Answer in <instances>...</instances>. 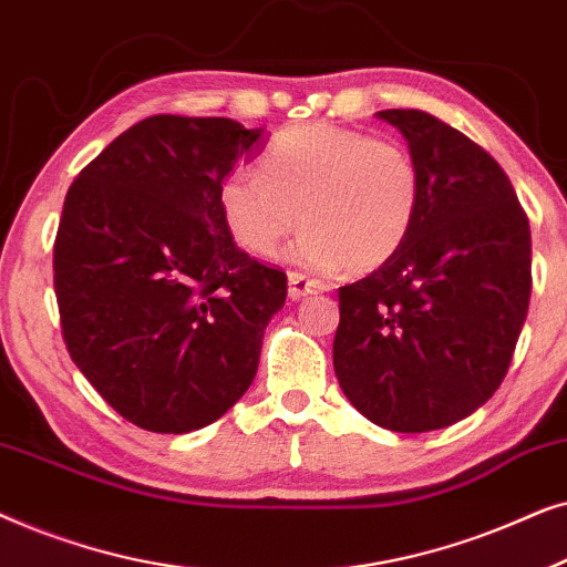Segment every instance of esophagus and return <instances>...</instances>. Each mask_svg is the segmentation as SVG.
I'll return each mask as SVG.
<instances>
[{
    "label": "esophagus",
    "mask_w": 567,
    "mask_h": 567,
    "mask_svg": "<svg viewBox=\"0 0 567 567\" xmlns=\"http://www.w3.org/2000/svg\"><path fill=\"white\" fill-rule=\"evenodd\" d=\"M328 289H330V286L324 281H317V278L297 274V270H291V274H289V297L291 299H301V297H307V293H320V291H328Z\"/></svg>",
    "instance_id": "obj_1"
}]
</instances>
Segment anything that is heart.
Returning <instances> with one entry per match:
<instances>
[{"mask_svg": "<svg viewBox=\"0 0 567 567\" xmlns=\"http://www.w3.org/2000/svg\"><path fill=\"white\" fill-rule=\"evenodd\" d=\"M423 177L413 154L390 138L312 121L278 131L258 173L235 169L219 214L245 252L268 258L297 229L293 258L309 268L371 274L413 235Z\"/></svg>", "mask_w": 567, "mask_h": 567, "instance_id": "heart-1", "label": "heart"}]
</instances>
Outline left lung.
Segmentation results:
<instances>
[{
	"label": "left lung",
	"instance_id": "8db88e82",
	"mask_svg": "<svg viewBox=\"0 0 567 567\" xmlns=\"http://www.w3.org/2000/svg\"><path fill=\"white\" fill-rule=\"evenodd\" d=\"M405 136L423 200L405 247L340 286L332 367L371 423L446 429L506 377L532 293V231L498 162L423 111H379Z\"/></svg>",
	"mask_w": 567,
	"mask_h": 567
}]
</instances>
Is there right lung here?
Returning a JSON list of instances; mask_svg holds the SVG:
<instances>
[{
	"mask_svg": "<svg viewBox=\"0 0 567 567\" xmlns=\"http://www.w3.org/2000/svg\"><path fill=\"white\" fill-rule=\"evenodd\" d=\"M260 138L231 118L152 115L66 193L53 243L61 336L100 398L138 429L198 431L252 384L286 274L239 250L219 190Z\"/></svg>",
	"mask_w": 567,
	"mask_h": 567,
	"instance_id": "right-lung-1",
	"label": "right lung"
}]
</instances>
